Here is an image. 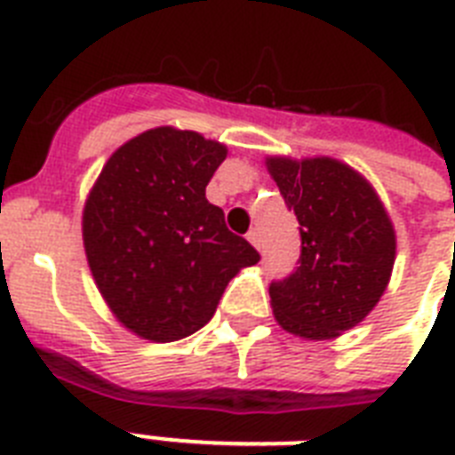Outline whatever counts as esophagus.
<instances>
[{
    "mask_svg": "<svg viewBox=\"0 0 455 455\" xmlns=\"http://www.w3.org/2000/svg\"><path fill=\"white\" fill-rule=\"evenodd\" d=\"M248 241L252 243V248L262 250V238H259V234H257V228H252V231H248Z\"/></svg>",
    "mask_w": 455,
    "mask_h": 455,
    "instance_id": "34e87169",
    "label": "esophagus"
}]
</instances>
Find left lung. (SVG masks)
<instances>
[{
	"mask_svg": "<svg viewBox=\"0 0 455 455\" xmlns=\"http://www.w3.org/2000/svg\"><path fill=\"white\" fill-rule=\"evenodd\" d=\"M264 164L302 235L295 274L269 288L274 318L295 338H339L387 291L396 259L387 207L361 172L335 157L269 156Z\"/></svg>",
	"mask_w": 455,
	"mask_h": 455,
	"instance_id": "left-lung-1",
	"label": "left lung"
}]
</instances>
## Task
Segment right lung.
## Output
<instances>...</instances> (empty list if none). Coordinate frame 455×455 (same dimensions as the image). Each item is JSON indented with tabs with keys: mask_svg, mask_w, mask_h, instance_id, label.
<instances>
[{
	"mask_svg": "<svg viewBox=\"0 0 455 455\" xmlns=\"http://www.w3.org/2000/svg\"><path fill=\"white\" fill-rule=\"evenodd\" d=\"M228 148L198 132L153 127L106 160L82 210L89 271L117 323L151 342L188 338L228 281L259 262L205 186Z\"/></svg>",
	"mask_w": 455,
	"mask_h": 455,
	"instance_id": "add662e5",
	"label": "right lung"
}]
</instances>
